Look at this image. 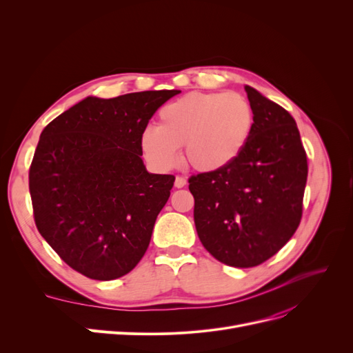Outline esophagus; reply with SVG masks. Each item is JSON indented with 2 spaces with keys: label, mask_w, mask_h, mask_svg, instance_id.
I'll return each mask as SVG.
<instances>
[{
  "label": "esophagus",
  "mask_w": 353,
  "mask_h": 353,
  "mask_svg": "<svg viewBox=\"0 0 353 353\" xmlns=\"http://www.w3.org/2000/svg\"><path fill=\"white\" fill-rule=\"evenodd\" d=\"M186 183H188L186 177H183V176H176V180H174V186H176L177 189H181V188L186 186Z\"/></svg>",
  "instance_id": "obj_1"
}]
</instances>
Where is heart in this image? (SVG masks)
Masks as SVG:
<instances>
[{
    "mask_svg": "<svg viewBox=\"0 0 353 353\" xmlns=\"http://www.w3.org/2000/svg\"><path fill=\"white\" fill-rule=\"evenodd\" d=\"M253 128L250 103L237 92H190L164 105L159 127L143 130L144 159L160 172L172 170L184 159L193 169L210 173L234 163L242 154Z\"/></svg>",
    "mask_w": 353,
    "mask_h": 353,
    "instance_id": "1",
    "label": "heart"
}]
</instances>
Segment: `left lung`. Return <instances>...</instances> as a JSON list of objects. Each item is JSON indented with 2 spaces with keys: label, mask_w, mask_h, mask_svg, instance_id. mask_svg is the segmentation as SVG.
<instances>
[{
  "label": "left lung",
  "mask_w": 353,
  "mask_h": 353,
  "mask_svg": "<svg viewBox=\"0 0 353 353\" xmlns=\"http://www.w3.org/2000/svg\"><path fill=\"white\" fill-rule=\"evenodd\" d=\"M245 90L253 110L245 150L226 169L189 179L200 242L233 268L261 265L289 242L301 223L307 179L293 117L253 87Z\"/></svg>",
  "instance_id": "1"
}]
</instances>
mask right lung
Wrapping results in <instances>:
<instances>
[{
    "label": "right lung",
    "mask_w": 353,
    "mask_h": 353,
    "mask_svg": "<svg viewBox=\"0 0 353 353\" xmlns=\"http://www.w3.org/2000/svg\"><path fill=\"white\" fill-rule=\"evenodd\" d=\"M179 90L87 97L55 117L30 167L35 226L63 261L96 281L133 270L170 197L172 174H153L140 136Z\"/></svg>",
    "instance_id": "obj_1"
}]
</instances>
